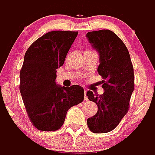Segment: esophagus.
Masks as SVG:
<instances>
[{"mask_svg": "<svg viewBox=\"0 0 155 155\" xmlns=\"http://www.w3.org/2000/svg\"><path fill=\"white\" fill-rule=\"evenodd\" d=\"M86 94H87V92H86V91L84 90V101H87V95H86Z\"/></svg>", "mask_w": 155, "mask_h": 155, "instance_id": "obj_1", "label": "esophagus"}]
</instances>
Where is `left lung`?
<instances>
[{"label":"left lung","instance_id":"obj_1","mask_svg":"<svg viewBox=\"0 0 155 155\" xmlns=\"http://www.w3.org/2000/svg\"><path fill=\"white\" fill-rule=\"evenodd\" d=\"M86 37L99 54L98 72L102 77V94L87 92L90 101L98 105V112L87 120V127L95 134L116 128L129 110L134 89V67L127 46L113 31L108 29L89 31Z\"/></svg>","mask_w":155,"mask_h":155}]
</instances>
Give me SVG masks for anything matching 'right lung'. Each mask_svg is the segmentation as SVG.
I'll return each instance as SVG.
<instances>
[{"mask_svg":"<svg viewBox=\"0 0 155 155\" xmlns=\"http://www.w3.org/2000/svg\"><path fill=\"white\" fill-rule=\"evenodd\" d=\"M78 32L53 31L39 38L25 54L20 71V92L28 117L42 131H55L64 124L68 109L84 100V88L56 83L57 69Z\"/></svg>","mask_w":155,"mask_h":155,"instance_id":"1","label":"right lung"}]
</instances>
